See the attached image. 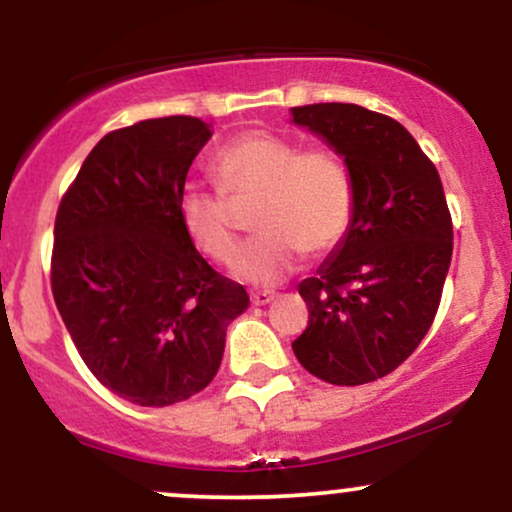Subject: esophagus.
<instances>
[{"mask_svg": "<svg viewBox=\"0 0 512 512\" xmlns=\"http://www.w3.org/2000/svg\"><path fill=\"white\" fill-rule=\"evenodd\" d=\"M276 298V291H255L250 296V303L252 305H267V303H272Z\"/></svg>", "mask_w": 512, "mask_h": 512, "instance_id": "obj_1", "label": "esophagus"}]
</instances>
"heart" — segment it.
Returning a JSON list of instances; mask_svg holds the SVG:
<instances>
[{"instance_id": "obj_1", "label": "heart", "mask_w": 512, "mask_h": 512, "mask_svg": "<svg viewBox=\"0 0 512 512\" xmlns=\"http://www.w3.org/2000/svg\"><path fill=\"white\" fill-rule=\"evenodd\" d=\"M214 175L233 204L257 197L252 228L260 236L233 262V274L245 284H281L301 267L305 252L334 248L354 216V180L344 158L327 146L301 151L279 134L245 132L221 146ZM225 198L219 190L187 185L178 204L187 238L214 262L231 260L238 245Z\"/></svg>"}]
</instances>
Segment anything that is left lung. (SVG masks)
I'll list each match as a JSON object with an SVG mask.
<instances>
[{"label":"left lung","instance_id":"1","mask_svg":"<svg viewBox=\"0 0 512 512\" xmlns=\"http://www.w3.org/2000/svg\"><path fill=\"white\" fill-rule=\"evenodd\" d=\"M291 122L337 151L354 180L344 238L298 284L310 322L293 354L325 383H370L407 361L436 317L452 260L443 182L387 115L315 103L291 108Z\"/></svg>","mask_w":512,"mask_h":512}]
</instances>
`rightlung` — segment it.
<instances>
[{"instance_id":"add662e5","label":"right lung","mask_w":512,"mask_h":512,"mask_svg":"<svg viewBox=\"0 0 512 512\" xmlns=\"http://www.w3.org/2000/svg\"><path fill=\"white\" fill-rule=\"evenodd\" d=\"M211 134L187 115L105 134L57 211V310L88 370L139 407L204 390L221 366L228 325L250 305L180 223L187 170Z\"/></svg>"}]
</instances>
